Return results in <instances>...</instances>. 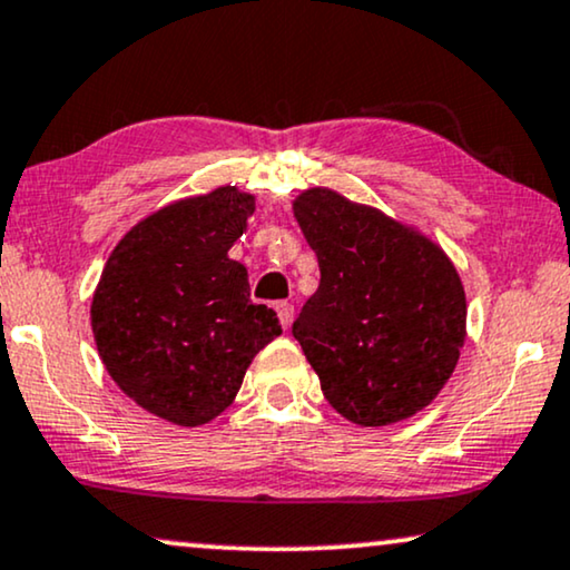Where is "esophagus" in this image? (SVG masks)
Listing matches in <instances>:
<instances>
[{
  "mask_svg": "<svg viewBox=\"0 0 570 570\" xmlns=\"http://www.w3.org/2000/svg\"><path fill=\"white\" fill-rule=\"evenodd\" d=\"M276 313H278L281 325H284V328H289L292 321H294V305H292V302H278Z\"/></svg>",
  "mask_w": 570,
  "mask_h": 570,
  "instance_id": "34e87169",
  "label": "esophagus"
}]
</instances>
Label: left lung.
<instances>
[{
	"instance_id": "left-lung-1",
	"label": "left lung",
	"mask_w": 570,
	"mask_h": 570,
	"mask_svg": "<svg viewBox=\"0 0 570 570\" xmlns=\"http://www.w3.org/2000/svg\"><path fill=\"white\" fill-rule=\"evenodd\" d=\"M294 218L321 286L292 325L323 396L362 428L422 412L456 370L464 286L449 255L412 226L328 187L305 189Z\"/></svg>"
}]
</instances>
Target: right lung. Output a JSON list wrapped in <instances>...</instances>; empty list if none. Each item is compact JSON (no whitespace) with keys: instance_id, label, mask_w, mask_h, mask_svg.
<instances>
[{"instance_id":"obj_1","label":"right lung","mask_w":570,"mask_h":570,"mask_svg":"<svg viewBox=\"0 0 570 570\" xmlns=\"http://www.w3.org/2000/svg\"><path fill=\"white\" fill-rule=\"evenodd\" d=\"M253 210L237 187L185 197L135 224L104 265L90 305L98 354L111 381L166 422L197 428L222 414L281 333L229 257Z\"/></svg>"}]
</instances>
